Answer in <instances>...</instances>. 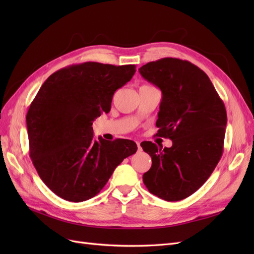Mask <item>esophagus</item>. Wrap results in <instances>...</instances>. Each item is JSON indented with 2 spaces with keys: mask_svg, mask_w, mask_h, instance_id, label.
I'll use <instances>...</instances> for the list:
<instances>
[{
  "mask_svg": "<svg viewBox=\"0 0 254 254\" xmlns=\"http://www.w3.org/2000/svg\"><path fill=\"white\" fill-rule=\"evenodd\" d=\"M136 146H137V151H142V147L139 142H136Z\"/></svg>",
  "mask_w": 254,
  "mask_h": 254,
  "instance_id": "esophagus-1",
  "label": "esophagus"
}]
</instances>
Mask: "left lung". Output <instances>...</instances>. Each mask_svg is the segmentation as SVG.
Segmentation results:
<instances>
[{
    "mask_svg": "<svg viewBox=\"0 0 254 254\" xmlns=\"http://www.w3.org/2000/svg\"><path fill=\"white\" fill-rule=\"evenodd\" d=\"M162 92L156 125L172 147L141 144L151 157L143 182L151 194L179 201L194 194L211 176L224 151L227 112L207 75L190 61L163 58L139 68Z\"/></svg>",
    "mask_w": 254,
    "mask_h": 254,
    "instance_id": "left-lung-1",
    "label": "left lung"
}]
</instances>
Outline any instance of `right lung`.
<instances>
[{"label":"right lung","instance_id":"1","mask_svg":"<svg viewBox=\"0 0 254 254\" xmlns=\"http://www.w3.org/2000/svg\"><path fill=\"white\" fill-rule=\"evenodd\" d=\"M135 73V65L84 63L53 73L26 115L29 155L47 187L64 200L94 197L115 167L135 153L133 141L98 139L92 124L108 113L114 92Z\"/></svg>","mask_w":254,"mask_h":254}]
</instances>
